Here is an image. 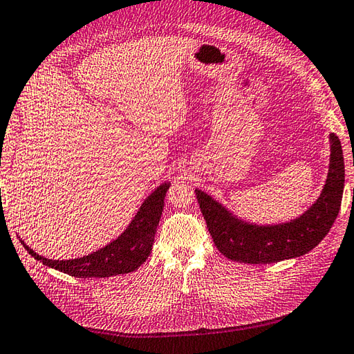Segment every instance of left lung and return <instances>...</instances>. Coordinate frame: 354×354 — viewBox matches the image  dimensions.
Wrapping results in <instances>:
<instances>
[{
    "instance_id": "left-lung-1",
    "label": "left lung",
    "mask_w": 354,
    "mask_h": 354,
    "mask_svg": "<svg viewBox=\"0 0 354 354\" xmlns=\"http://www.w3.org/2000/svg\"><path fill=\"white\" fill-rule=\"evenodd\" d=\"M330 138V162L322 194L297 218L277 225H254L196 188L207 227L220 253L244 264H271L299 258L322 243L338 216L344 193V155L339 138Z\"/></svg>"
}]
</instances>
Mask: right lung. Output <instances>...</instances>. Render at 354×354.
<instances>
[{
  "mask_svg": "<svg viewBox=\"0 0 354 354\" xmlns=\"http://www.w3.org/2000/svg\"><path fill=\"white\" fill-rule=\"evenodd\" d=\"M170 183H164L146 197L136 217L116 240L105 248L77 259H48L40 257L21 240L32 258L44 266L75 277H110L137 270L151 254L155 232L164 208V197Z\"/></svg>",
  "mask_w": 354,
  "mask_h": 354,
  "instance_id": "add662e5",
  "label": "right lung"
}]
</instances>
